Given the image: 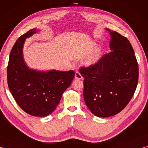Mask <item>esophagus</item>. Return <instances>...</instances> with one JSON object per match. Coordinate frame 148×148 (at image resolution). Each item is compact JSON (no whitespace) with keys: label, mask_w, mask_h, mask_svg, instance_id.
Wrapping results in <instances>:
<instances>
[{"label":"esophagus","mask_w":148,"mask_h":148,"mask_svg":"<svg viewBox=\"0 0 148 148\" xmlns=\"http://www.w3.org/2000/svg\"><path fill=\"white\" fill-rule=\"evenodd\" d=\"M75 79H82V76L79 72H76V73H75Z\"/></svg>","instance_id":"esophagus-1"}]
</instances>
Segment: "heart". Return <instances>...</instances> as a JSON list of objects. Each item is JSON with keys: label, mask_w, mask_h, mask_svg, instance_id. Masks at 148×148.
Segmentation results:
<instances>
[{"label": "heart", "mask_w": 148, "mask_h": 148, "mask_svg": "<svg viewBox=\"0 0 148 148\" xmlns=\"http://www.w3.org/2000/svg\"><path fill=\"white\" fill-rule=\"evenodd\" d=\"M101 49L99 48L96 49V50H95L94 52H92V53L86 59V64L87 65H88V66L95 64L99 61L100 58H101Z\"/></svg>", "instance_id": "obj_1"}]
</instances>
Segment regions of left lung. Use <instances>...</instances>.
<instances>
[{"mask_svg":"<svg viewBox=\"0 0 148 148\" xmlns=\"http://www.w3.org/2000/svg\"><path fill=\"white\" fill-rule=\"evenodd\" d=\"M110 32L111 51L96 63L81 67L84 98L95 116L107 117L123 110L131 101L138 81V64L134 49L126 37Z\"/></svg>","mask_w":148,"mask_h":148,"instance_id":"left-lung-1","label":"left lung"}]
</instances>
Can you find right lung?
Listing matches in <instances>:
<instances>
[{"instance_id":"right-lung-1","label":"right lung","mask_w":148,"mask_h":148,"mask_svg":"<svg viewBox=\"0 0 148 148\" xmlns=\"http://www.w3.org/2000/svg\"><path fill=\"white\" fill-rule=\"evenodd\" d=\"M36 32L35 29L30 30L14 44L10 54L7 79L12 96L23 111L33 116L46 117L56 109L75 72L38 71L27 66L23 57L24 42Z\"/></svg>"}]
</instances>
